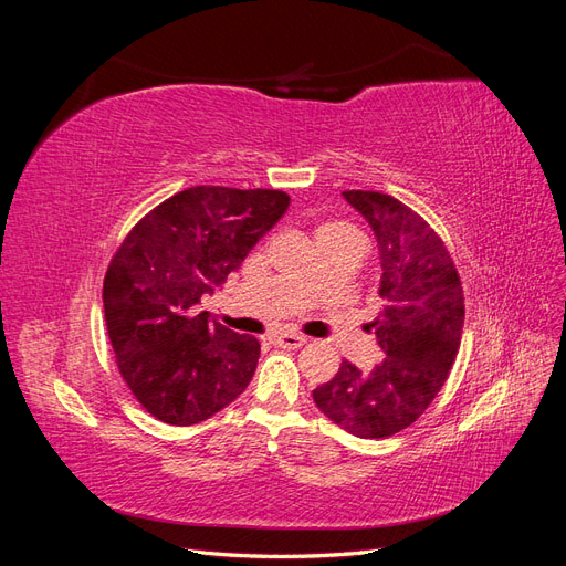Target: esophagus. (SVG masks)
<instances>
[{
  "mask_svg": "<svg viewBox=\"0 0 566 566\" xmlns=\"http://www.w3.org/2000/svg\"><path fill=\"white\" fill-rule=\"evenodd\" d=\"M273 342H276V345L283 347V349H297V347L304 345L306 337L295 335V333H276V335H273Z\"/></svg>",
  "mask_w": 566,
  "mask_h": 566,
  "instance_id": "1",
  "label": "esophagus"
}]
</instances>
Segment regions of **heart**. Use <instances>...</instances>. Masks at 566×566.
I'll list each match as a JSON object with an SVG mask.
<instances>
[{
    "label": "heart",
    "instance_id": "b5f03b06",
    "mask_svg": "<svg viewBox=\"0 0 566 566\" xmlns=\"http://www.w3.org/2000/svg\"><path fill=\"white\" fill-rule=\"evenodd\" d=\"M318 233H345V235H358L356 229H352L349 224H339V221H333V224H325L318 229ZM361 238V235H358Z\"/></svg>",
    "mask_w": 566,
    "mask_h": 566
}]
</instances>
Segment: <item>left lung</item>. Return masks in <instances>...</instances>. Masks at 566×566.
<instances>
[{
    "mask_svg": "<svg viewBox=\"0 0 566 566\" xmlns=\"http://www.w3.org/2000/svg\"><path fill=\"white\" fill-rule=\"evenodd\" d=\"M380 248V312L368 331L385 354L370 370L342 361L314 389L316 406L342 430L385 439L413 424L449 378L465 323V297L451 254L427 221L378 191H342Z\"/></svg>",
    "mask_w": 566,
    "mask_h": 566,
    "instance_id": "left-lung-1",
    "label": "left lung"
}]
</instances>
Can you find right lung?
<instances>
[{
  "instance_id": "obj_1",
  "label": "right lung",
  "mask_w": 566,
  "mask_h": 566,
  "mask_svg": "<svg viewBox=\"0 0 566 566\" xmlns=\"http://www.w3.org/2000/svg\"><path fill=\"white\" fill-rule=\"evenodd\" d=\"M273 188L193 186L167 198L113 254L104 312L119 375L153 418L196 424L241 394L260 342L198 312L287 210Z\"/></svg>"
}]
</instances>
